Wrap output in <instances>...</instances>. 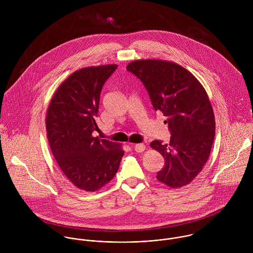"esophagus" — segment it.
<instances>
[{
    "label": "esophagus",
    "instance_id": "esophagus-1",
    "mask_svg": "<svg viewBox=\"0 0 253 253\" xmlns=\"http://www.w3.org/2000/svg\"><path fill=\"white\" fill-rule=\"evenodd\" d=\"M133 148H134V150L137 152V153H141V152H143L145 150V145L143 143H138V144H135L133 146Z\"/></svg>",
    "mask_w": 253,
    "mask_h": 253
}]
</instances>
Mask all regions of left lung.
<instances>
[{
	"label": "left lung",
	"instance_id": "obj_1",
	"mask_svg": "<svg viewBox=\"0 0 253 253\" xmlns=\"http://www.w3.org/2000/svg\"><path fill=\"white\" fill-rule=\"evenodd\" d=\"M126 70L143 83L154 109L167 118L169 143L150 146L163 155L165 167L157 179L180 188L202 171L215 135V119L208 93L198 79L179 64L161 59L128 63Z\"/></svg>",
	"mask_w": 253,
	"mask_h": 253
}]
</instances>
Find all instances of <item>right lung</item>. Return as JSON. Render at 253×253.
<instances>
[{"label":"right lung","instance_id":"1","mask_svg":"<svg viewBox=\"0 0 253 253\" xmlns=\"http://www.w3.org/2000/svg\"><path fill=\"white\" fill-rule=\"evenodd\" d=\"M117 64L84 67L56 89L45 116L47 140L66 178L77 188L94 192L117 173L125 154L122 145L92 136L104 83Z\"/></svg>","mask_w":253,"mask_h":253}]
</instances>
